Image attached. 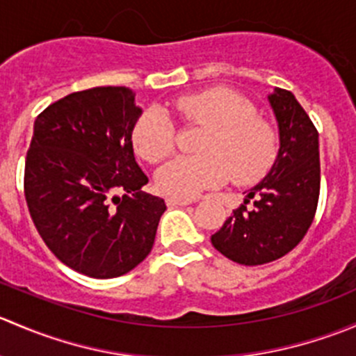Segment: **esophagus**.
Returning <instances> with one entry per match:
<instances>
[{
  "label": "esophagus",
  "instance_id": "obj_1",
  "mask_svg": "<svg viewBox=\"0 0 356 356\" xmlns=\"http://www.w3.org/2000/svg\"><path fill=\"white\" fill-rule=\"evenodd\" d=\"M191 203H193V200H189V198H174V196L167 198L168 207H186V204H191Z\"/></svg>",
  "mask_w": 356,
  "mask_h": 356
}]
</instances>
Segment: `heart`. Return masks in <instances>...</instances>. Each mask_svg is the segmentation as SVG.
<instances>
[{"label": "heart", "instance_id": "1", "mask_svg": "<svg viewBox=\"0 0 356 356\" xmlns=\"http://www.w3.org/2000/svg\"><path fill=\"white\" fill-rule=\"evenodd\" d=\"M174 108L188 124L207 127L195 156H175L156 172L165 195L191 198L203 189L224 184L231 175L236 184H251L264 177L279 152V136L257 115L250 99L229 88H210L181 96ZM136 152L152 163L175 148V129L167 111L152 106L132 131Z\"/></svg>", "mask_w": 356, "mask_h": 356}]
</instances>
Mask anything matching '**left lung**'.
<instances>
[{
	"mask_svg": "<svg viewBox=\"0 0 356 356\" xmlns=\"http://www.w3.org/2000/svg\"><path fill=\"white\" fill-rule=\"evenodd\" d=\"M279 127V152L268 174L211 236V245L241 265H264L289 253L307 234L321 191L318 132L294 95L267 96Z\"/></svg>",
	"mask_w": 356,
	"mask_h": 356,
	"instance_id": "8db88e82",
	"label": "left lung"
}]
</instances>
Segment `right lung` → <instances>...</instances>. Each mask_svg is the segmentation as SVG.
<instances>
[{
  "instance_id": "1",
  "label": "right lung",
  "mask_w": 356,
  "mask_h": 356,
  "mask_svg": "<svg viewBox=\"0 0 356 356\" xmlns=\"http://www.w3.org/2000/svg\"><path fill=\"white\" fill-rule=\"evenodd\" d=\"M141 113L132 89L106 86L72 92L34 122L24 177L29 211L53 254L89 277L138 267L167 210L141 189L148 177L132 148Z\"/></svg>"
}]
</instances>
